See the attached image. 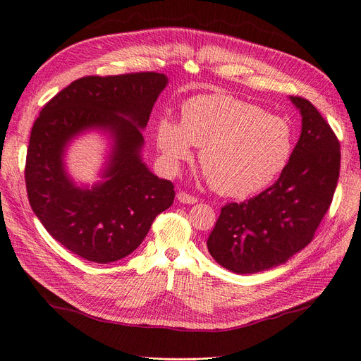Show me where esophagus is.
<instances>
[{
	"instance_id": "1",
	"label": "esophagus",
	"mask_w": 361,
	"mask_h": 361,
	"mask_svg": "<svg viewBox=\"0 0 361 361\" xmlns=\"http://www.w3.org/2000/svg\"><path fill=\"white\" fill-rule=\"evenodd\" d=\"M177 199H178V202H181V204H189V205L197 202V197H195V196H192V195H189V193H185V192H178V193H177Z\"/></svg>"
}]
</instances>
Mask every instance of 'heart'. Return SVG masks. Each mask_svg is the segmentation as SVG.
I'll return each mask as SVG.
<instances>
[{
    "mask_svg": "<svg viewBox=\"0 0 361 361\" xmlns=\"http://www.w3.org/2000/svg\"><path fill=\"white\" fill-rule=\"evenodd\" d=\"M156 144L169 171L201 147L199 162L211 188L231 197L263 190L283 172L293 150V130L281 116L223 95H202L183 105L181 122L162 117Z\"/></svg>",
    "mask_w": 361,
    "mask_h": 361,
    "instance_id": "b5f03b06",
    "label": "heart"
}]
</instances>
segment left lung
Instances as JSON below:
<instances>
[{
    "mask_svg": "<svg viewBox=\"0 0 361 361\" xmlns=\"http://www.w3.org/2000/svg\"><path fill=\"white\" fill-rule=\"evenodd\" d=\"M302 132L281 176L257 196L221 208L209 233V255L235 274H257L286 263L308 245L336 190L341 145L305 98L290 97Z\"/></svg>",
    "mask_w": 361,
    "mask_h": 361,
    "instance_id": "8db88e82",
    "label": "left lung"
}]
</instances>
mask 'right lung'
Wrapping results in <instances>:
<instances>
[{"label":"right lung","instance_id":"1","mask_svg":"<svg viewBox=\"0 0 361 361\" xmlns=\"http://www.w3.org/2000/svg\"><path fill=\"white\" fill-rule=\"evenodd\" d=\"M168 85L160 73L87 75L62 89L34 122L25 181L32 211L74 255L111 263L137 250L176 192L142 162V129ZM109 133L103 181L80 188L64 169L66 147L89 130Z\"/></svg>","mask_w":361,"mask_h":361}]
</instances>
